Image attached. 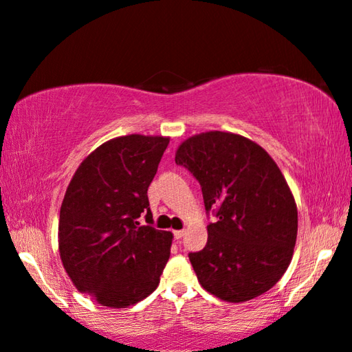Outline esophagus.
<instances>
[{
	"mask_svg": "<svg viewBox=\"0 0 352 352\" xmlns=\"http://www.w3.org/2000/svg\"><path fill=\"white\" fill-rule=\"evenodd\" d=\"M183 236H185V231H183V230H178V231H174V237H175V239L178 241V239H182V237Z\"/></svg>",
	"mask_w": 352,
	"mask_h": 352,
	"instance_id": "esophagus-1",
	"label": "esophagus"
}]
</instances>
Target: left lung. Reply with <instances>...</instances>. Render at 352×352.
I'll return each instance as SVG.
<instances>
[{"mask_svg":"<svg viewBox=\"0 0 352 352\" xmlns=\"http://www.w3.org/2000/svg\"><path fill=\"white\" fill-rule=\"evenodd\" d=\"M175 162L199 182L207 244L190 252L201 285L231 303L268 292L289 268L298 212L276 162L260 145L230 132L212 131L178 146Z\"/></svg>","mask_w":352,"mask_h":352,"instance_id":"left-lung-1","label":"left lung"}]
</instances>
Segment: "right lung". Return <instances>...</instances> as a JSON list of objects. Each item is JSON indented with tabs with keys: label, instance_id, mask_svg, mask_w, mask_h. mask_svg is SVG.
Returning a JSON list of instances; mask_svg holds the SVG:
<instances>
[{
	"label": "right lung",
	"instance_id": "1",
	"mask_svg": "<svg viewBox=\"0 0 352 352\" xmlns=\"http://www.w3.org/2000/svg\"><path fill=\"white\" fill-rule=\"evenodd\" d=\"M167 145V137L113 138L81 162L67 188L58 220L63 268L102 306L127 308L160 284L172 232L153 226L146 191Z\"/></svg>",
	"mask_w": 352,
	"mask_h": 352
}]
</instances>
